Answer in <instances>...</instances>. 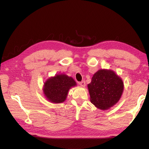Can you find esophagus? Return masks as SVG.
Listing matches in <instances>:
<instances>
[{
	"label": "esophagus",
	"mask_w": 149,
	"mask_h": 149,
	"mask_svg": "<svg viewBox=\"0 0 149 149\" xmlns=\"http://www.w3.org/2000/svg\"><path fill=\"white\" fill-rule=\"evenodd\" d=\"M79 84L81 86L84 87L86 86V83H85L84 81H81V82L79 83Z\"/></svg>",
	"instance_id": "34e87169"
}]
</instances>
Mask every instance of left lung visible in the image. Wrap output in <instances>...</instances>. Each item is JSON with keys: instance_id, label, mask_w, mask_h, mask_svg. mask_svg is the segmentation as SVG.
Masks as SVG:
<instances>
[{"instance_id": "left-lung-1", "label": "left lung", "mask_w": 149, "mask_h": 149, "mask_svg": "<svg viewBox=\"0 0 149 149\" xmlns=\"http://www.w3.org/2000/svg\"><path fill=\"white\" fill-rule=\"evenodd\" d=\"M88 88L91 103L107 110L118 102L124 87L123 79L114 71L101 69L94 74Z\"/></svg>"}]
</instances>
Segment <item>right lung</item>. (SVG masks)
<instances>
[{
	"label": "right lung",
	"instance_id": "obj_1",
	"mask_svg": "<svg viewBox=\"0 0 149 149\" xmlns=\"http://www.w3.org/2000/svg\"><path fill=\"white\" fill-rule=\"evenodd\" d=\"M76 86V83L72 77L65 74H57L46 80L43 92L50 102L61 103L66 100L69 90Z\"/></svg>",
	"mask_w": 149,
	"mask_h": 149
}]
</instances>
